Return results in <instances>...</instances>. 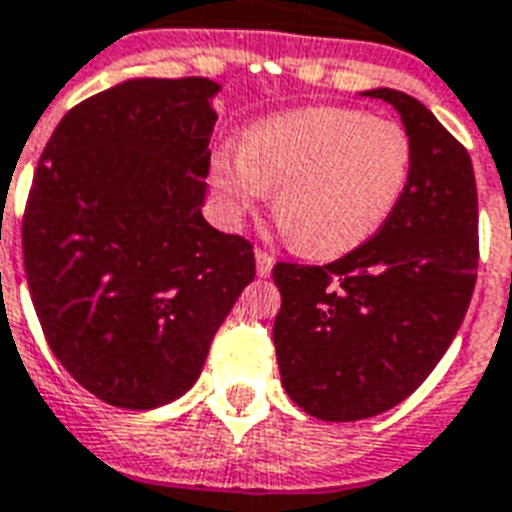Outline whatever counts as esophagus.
<instances>
[{"instance_id":"34e87169","label":"esophagus","mask_w":512,"mask_h":512,"mask_svg":"<svg viewBox=\"0 0 512 512\" xmlns=\"http://www.w3.org/2000/svg\"><path fill=\"white\" fill-rule=\"evenodd\" d=\"M255 263H257V276H271V271H273V255H271V252H265V249H257Z\"/></svg>"}]
</instances>
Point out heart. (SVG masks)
<instances>
[{"instance_id":"b5f03b06","label":"heart","mask_w":512,"mask_h":512,"mask_svg":"<svg viewBox=\"0 0 512 512\" xmlns=\"http://www.w3.org/2000/svg\"><path fill=\"white\" fill-rule=\"evenodd\" d=\"M413 169L411 136L360 109H300L257 123L244 147H222L214 187L230 214L276 190L273 212L308 257H338L384 228Z\"/></svg>"}]
</instances>
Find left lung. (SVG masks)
<instances>
[{
  "mask_svg": "<svg viewBox=\"0 0 512 512\" xmlns=\"http://www.w3.org/2000/svg\"><path fill=\"white\" fill-rule=\"evenodd\" d=\"M400 112L413 169L376 236L327 265L276 263L273 346L292 403L322 421L395 408L435 370L478 276L473 161L421 101L368 91Z\"/></svg>",
  "mask_w": 512,
  "mask_h": 512,
  "instance_id": "left-lung-1",
  "label": "left lung"
}]
</instances>
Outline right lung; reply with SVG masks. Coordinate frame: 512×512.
<instances>
[{
	"label": "right lung",
	"mask_w": 512,
	"mask_h": 512,
	"mask_svg": "<svg viewBox=\"0 0 512 512\" xmlns=\"http://www.w3.org/2000/svg\"><path fill=\"white\" fill-rule=\"evenodd\" d=\"M220 85L126 80L61 117L23 212V268L69 376L150 411L201 376L214 333L255 279V252L201 214Z\"/></svg>",
	"instance_id": "obj_1"
}]
</instances>
